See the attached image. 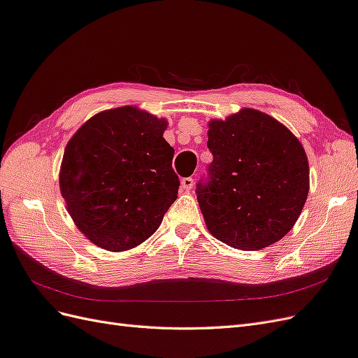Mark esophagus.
<instances>
[{
    "label": "esophagus",
    "mask_w": 358,
    "mask_h": 358,
    "mask_svg": "<svg viewBox=\"0 0 358 358\" xmlns=\"http://www.w3.org/2000/svg\"><path fill=\"white\" fill-rule=\"evenodd\" d=\"M180 183H182V189L189 191L194 187V179L192 178H183L180 180Z\"/></svg>",
    "instance_id": "34e87169"
}]
</instances>
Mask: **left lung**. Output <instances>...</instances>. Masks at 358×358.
<instances>
[{
	"label": "left lung",
	"mask_w": 358,
	"mask_h": 358,
	"mask_svg": "<svg viewBox=\"0 0 358 358\" xmlns=\"http://www.w3.org/2000/svg\"><path fill=\"white\" fill-rule=\"evenodd\" d=\"M213 159L196 188L216 239L245 251L278 242L292 229L309 192L305 149L288 128L254 109L209 124Z\"/></svg>",
	"instance_id": "1"
}]
</instances>
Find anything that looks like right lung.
Returning a JSON list of instances; mask_svg holds the SVG:
<instances>
[{
  "mask_svg": "<svg viewBox=\"0 0 358 358\" xmlns=\"http://www.w3.org/2000/svg\"><path fill=\"white\" fill-rule=\"evenodd\" d=\"M166 127L164 119L127 106L95 115L71 137L59 187L92 243L125 251L158 230L180 185Z\"/></svg>",
  "mask_w": 358,
  "mask_h": 358,
  "instance_id": "obj_1",
  "label": "right lung"
}]
</instances>
